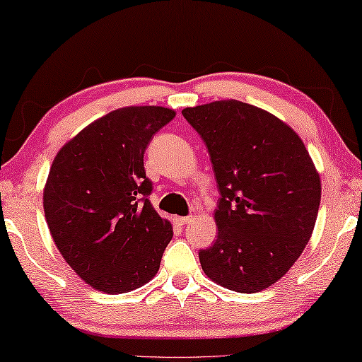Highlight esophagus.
Returning a JSON list of instances; mask_svg holds the SVG:
<instances>
[{
    "instance_id": "obj_1",
    "label": "esophagus",
    "mask_w": 362,
    "mask_h": 362,
    "mask_svg": "<svg viewBox=\"0 0 362 362\" xmlns=\"http://www.w3.org/2000/svg\"><path fill=\"white\" fill-rule=\"evenodd\" d=\"M175 220L177 224H180V226H185V224H187L192 220V216H177V218H175Z\"/></svg>"
}]
</instances>
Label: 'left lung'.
<instances>
[{
  "label": "left lung",
  "mask_w": 362,
  "mask_h": 362,
  "mask_svg": "<svg viewBox=\"0 0 362 362\" xmlns=\"http://www.w3.org/2000/svg\"><path fill=\"white\" fill-rule=\"evenodd\" d=\"M215 171V244L202 269L224 288L253 293L297 262L315 229L321 180L303 141L269 112L235 99L187 107Z\"/></svg>",
  "instance_id": "left-lung-1"
}]
</instances>
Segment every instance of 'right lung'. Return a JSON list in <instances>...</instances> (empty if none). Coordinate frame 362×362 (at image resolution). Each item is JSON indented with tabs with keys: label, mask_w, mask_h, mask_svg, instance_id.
Returning <instances> with one entry per match:
<instances>
[{
	"label": "right lung",
	"mask_w": 362,
	"mask_h": 362,
	"mask_svg": "<svg viewBox=\"0 0 362 362\" xmlns=\"http://www.w3.org/2000/svg\"><path fill=\"white\" fill-rule=\"evenodd\" d=\"M176 112L117 109L57 152L43 192L52 240L83 281L104 293L139 288L157 274L173 237L149 202L144 152Z\"/></svg>",
	"instance_id": "obj_1"
}]
</instances>
